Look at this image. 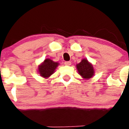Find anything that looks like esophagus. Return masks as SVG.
<instances>
[{
	"label": "esophagus",
	"instance_id": "1",
	"mask_svg": "<svg viewBox=\"0 0 129 129\" xmlns=\"http://www.w3.org/2000/svg\"><path fill=\"white\" fill-rule=\"evenodd\" d=\"M64 64L66 65V66H70L71 64V61H65Z\"/></svg>",
	"mask_w": 129,
	"mask_h": 129
}]
</instances>
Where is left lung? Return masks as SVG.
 Segmentation results:
<instances>
[{"instance_id": "obj_1", "label": "left lung", "mask_w": 129, "mask_h": 129, "mask_svg": "<svg viewBox=\"0 0 129 129\" xmlns=\"http://www.w3.org/2000/svg\"><path fill=\"white\" fill-rule=\"evenodd\" d=\"M76 69L78 74L85 80H88L91 78L95 75V69L91 63L87 60V59L83 58L81 62L76 64Z\"/></svg>"}]
</instances>
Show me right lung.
I'll return each mask as SVG.
<instances>
[{"label":"right lung","mask_w":129,"mask_h":129,"mask_svg":"<svg viewBox=\"0 0 129 129\" xmlns=\"http://www.w3.org/2000/svg\"><path fill=\"white\" fill-rule=\"evenodd\" d=\"M59 64L58 62L53 61L49 58H46L38 66V71L41 77L47 79L55 72L56 69Z\"/></svg>","instance_id":"right-lung-1"}]
</instances>
